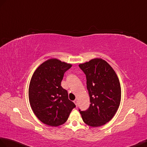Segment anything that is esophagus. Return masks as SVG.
I'll return each instance as SVG.
<instances>
[{"mask_svg":"<svg viewBox=\"0 0 147 147\" xmlns=\"http://www.w3.org/2000/svg\"><path fill=\"white\" fill-rule=\"evenodd\" d=\"M78 100H75L74 101V104L76 105V106L78 105Z\"/></svg>","mask_w":147,"mask_h":147,"instance_id":"esophagus-1","label":"esophagus"}]
</instances>
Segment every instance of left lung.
I'll use <instances>...</instances> for the list:
<instances>
[{
	"mask_svg": "<svg viewBox=\"0 0 147 147\" xmlns=\"http://www.w3.org/2000/svg\"><path fill=\"white\" fill-rule=\"evenodd\" d=\"M79 67L86 74L91 103L87 110H79L82 119L90 127L103 126L111 120L120 107V81L112 67L101 58L80 64Z\"/></svg>",
	"mask_w": 147,
	"mask_h": 147,
	"instance_id": "1",
	"label": "left lung"
}]
</instances>
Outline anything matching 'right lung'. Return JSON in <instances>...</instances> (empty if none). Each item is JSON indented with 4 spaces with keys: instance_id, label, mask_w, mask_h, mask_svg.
I'll use <instances>...</instances> for the list:
<instances>
[{
    "instance_id": "add662e5",
    "label": "right lung",
    "mask_w": 147,
    "mask_h": 147,
    "mask_svg": "<svg viewBox=\"0 0 147 147\" xmlns=\"http://www.w3.org/2000/svg\"><path fill=\"white\" fill-rule=\"evenodd\" d=\"M71 66V64L51 58L32 74L29 86L30 105L37 118L47 125L64 124L76 107L68 99L67 91L61 86L64 73Z\"/></svg>"
}]
</instances>
